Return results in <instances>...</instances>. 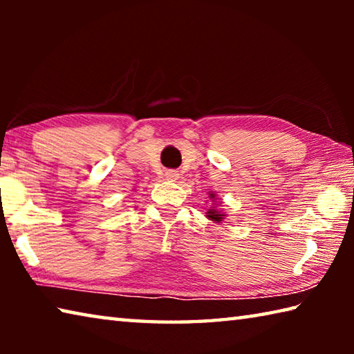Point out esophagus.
<instances>
[{
	"label": "esophagus",
	"instance_id": "esophagus-1",
	"mask_svg": "<svg viewBox=\"0 0 354 354\" xmlns=\"http://www.w3.org/2000/svg\"><path fill=\"white\" fill-rule=\"evenodd\" d=\"M178 171H175V170H167L165 171V178L167 179H171V181H175V179H178Z\"/></svg>",
	"mask_w": 354,
	"mask_h": 354
}]
</instances>
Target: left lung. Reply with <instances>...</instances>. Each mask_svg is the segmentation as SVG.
Segmentation results:
<instances>
[{"label":"left lung","instance_id":"8db88e82","mask_svg":"<svg viewBox=\"0 0 354 354\" xmlns=\"http://www.w3.org/2000/svg\"><path fill=\"white\" fill-rule=\"evenodd\" d=\"M211 198H215V195L214 194H211ZM207 217L211 218V220H214V221H217V223H220L221 220H223V217L225 215L221 214L220 211H217V209H207Z\"/></svg>","mask_w":354,"mask_h":354}]
</instances>
